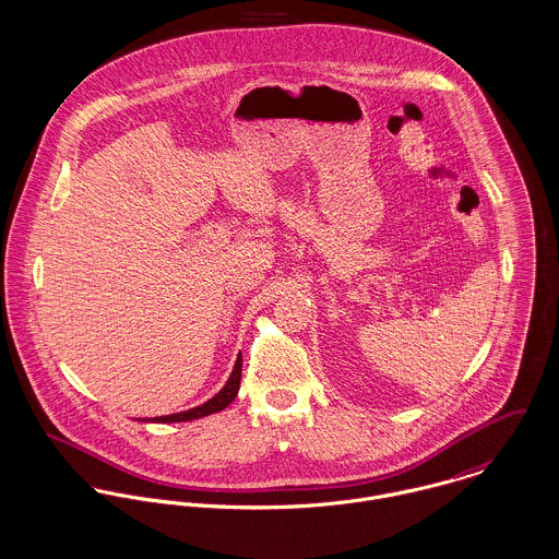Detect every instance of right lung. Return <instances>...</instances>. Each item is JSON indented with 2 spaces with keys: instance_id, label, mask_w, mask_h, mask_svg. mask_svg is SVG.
I'll use <instances>...</instances> for the list:
<instances>
[{
  "instance_id": "right-lung-1",
  "label": "right lung",
  "mask_w": 559,
  "mask_h": 559,
  "mask_svg": "<svg viewBox=\"0 0 559 559\" xmlns=\"http://www.w3.org/2000/svg\"><path fill=\"white\" fill-rule=\"evenodd\" d=\"M241 367H243V360L241 355L237 356V362H235V369L228 378V382L224 384V389L211 397L209 402H204L203 406L192 407V409H186V412H179V414H168V416H155L152 418L153 423H183V420H194V418H203L209 416L213 412H219L228 404H233V400L237 397L239 393V386H241Z\"/></svg>"
}]
</instances>
